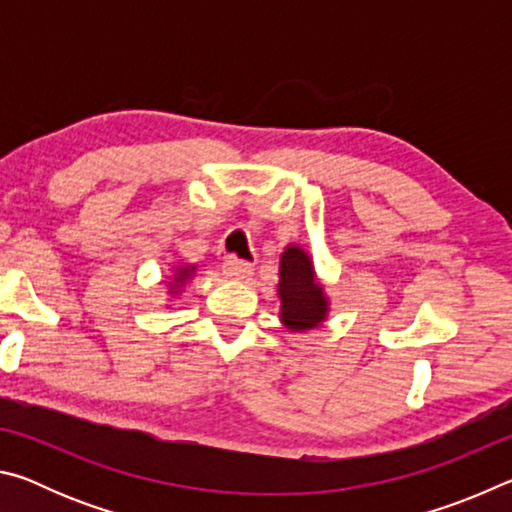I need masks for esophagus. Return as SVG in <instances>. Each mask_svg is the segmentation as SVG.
<instances>
[{
    "label": "esophagus",
    "instance_id": "34e87169",
    "mask_svg": "<svg viewBox=\"0 0 512 512\" xmlns=\"http://www.w3.org/2000/svg\"><path fill=\"white\" fill-rule=\"evenodd\" d=\"M253 264L248 262H241V259H228V262L223 264V275L230 277V280H239V282H246L250 280V275H253Z\"/></svg>",
    "mask_w": 512,
    "mask_h": 512
}]
</instances>
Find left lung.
<instances>
[{"mask_svg":"<svg viewBox=\"0 0 512 512\" xmlns=\"http://www.w3.org/2000/svg\"><path fill=\"white\" fill-rule=\"evenodd\" d=\"M277 298L284 329L305 334L329 318V296L316 273L314 259L300 244H289L280 255L277 268Z\"/></svg>","mask_w":512,"mask_h":512,"instance_id":"obj_1","label":"left lung"}]
</instances>
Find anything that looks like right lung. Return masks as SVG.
<instances>
[{
	"label": "right lung",
	"mask_w": 512,
	"mask_h": 512,
	"mask_svg": "<svg viewBox=\"0 0 512 512\" xmlns=\"http://www.w3.org/2000/svg\"><path fill=\"white\" fill-rule=\"evenodd\" d=\"M198 273V266L196 264H187V262H178L169 268V275H167V300H178L183 296V291L187 289V284L194 280Z\"/></svg>",
	"instance_id": "right-lung-1"
}]
</instances>
